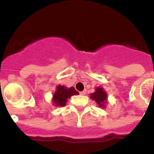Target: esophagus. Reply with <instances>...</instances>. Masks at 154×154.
<instances>
[{"label": "esophagus", "mask_w": 154, "mask_h": 154, "mask_svg": "<svg viewBox=\"0 0 154 154\" xmlns=\"http://www.w3.org/2000/svg\"><path fill=\"white\" fill-rule=\"evenodd\" d=\"M86 94V91L84 90V91H82V92H80V95H85Z\"/></svg>", "instance_id": "1"}]
</instances>
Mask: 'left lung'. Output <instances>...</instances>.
<instances>
[{
	"instance_id": "obj_1",
	"label": "left lung",
	"mask_w": 154,
	"mask_h": 154,
	"mask_svg": "<svg viewBox=\"0 0 154 154\" xmlns=\"http://www.w3.org/2000/svg\"><path fill=\"white\" fill-rule=\"evenodd\" d=\"M91 99L95 100L98 105L100 107H104V104L106 102L107 95L106 92L103 89V88H97L96 89V92H93L90 95Z\"/></svg>"
}]
</instances>
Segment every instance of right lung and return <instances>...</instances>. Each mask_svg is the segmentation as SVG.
Wrapping results in <instances>:
<instances>
[{
  "mask_svg": "<svg viewBox=\"0 0 154 154\" xmlns=\"http://www.w3.org/2000/svg\"><path fill=\"white\" fill-rule=\"evenodd\" d=\"M79 92L75 89L74 87H71L69 89L65 88L63 85H58L57 91L53 96V102L55 106H65L68 99L73 95H78Z\"/></svg>",
  "mask_w": 154,
  "mask_h": 154,
  "instance_id": "right-lung-1",
  "label": "right lung"
}]
</instances>
